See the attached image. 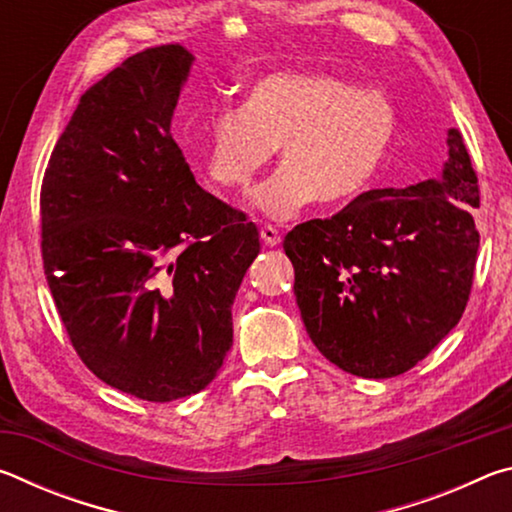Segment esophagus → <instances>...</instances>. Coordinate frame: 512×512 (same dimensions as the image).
<instances>
[{
	"label": "esophagus",
	"mask_w": 512,
	"mask_h": 512,
	"mask_svg": "<svg viewBox=\"0 0 512 512\" xmlns=\"http://www.w3.org/2000/svg\"><path fill=\"white\" fill-rule=\"evenodd\" d=\"M259 237H262V241L266 246H280V241H282V237H280V232H277V228L275 225H264L262 230H259Z\"/></svg>",
	"instance_id": "obj_1"
}]
</instances>
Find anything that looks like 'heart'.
I'll return each mask as SVG.
<instances>
[{"label": "heart", "instance_id": "1", "mask_svg": "<svg viewBox=\"0 0 512 512\" xmlns=\"http://www.w3.org/2000/svg\"><path fill=\"white\" fill-rule=\"evenodd\" d=\"M397 135L393 103L336 74L275 72L248 85L241 110L207 124V176L246 192L280 146L284 167L255 192V205L284 221L320 198L348 203L366 192Z\"/></svg>", "mask_w": 512, "mask_h": 512}]
</instances>
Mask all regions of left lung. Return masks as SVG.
<instances>
[{"mask_svg": "<svg viewBox=\"0 0 512 512\" xmlns=\"http://www.w3.org/2000/svg\"><path fill=\"white\" fill-rule=\"evenodd\" d=\"M440 178L370 189L284 237L302 320L325 359L363 379L397 377L452 332L470 300L479 178L461 131Z\"/></svg>", "mask_w": 512, "mask_h": 512, "instance_id": "8db88e82", "label": "left lung"}]
</instances>
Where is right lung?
Here are the masks:
<instances>
[{
    "instance_id": "right-lung-1",
    "label": "right lung",
    "mask_w": 512,
    "mask_h": 512,
    "mask_svg": "<svg viewBox=\"0 0 512 512\" xmlns=\"http://www.w3.org/2000/svg\"><path fill=\"white\" fill-rule=\"evenodd\" d=\"M192 60L178 42L149 47L94 83L40 187L42 266L69 343L146 402L216 377L259 253L255 223L196 185L171 137Z\"/></svg>"
}]
</instances>
